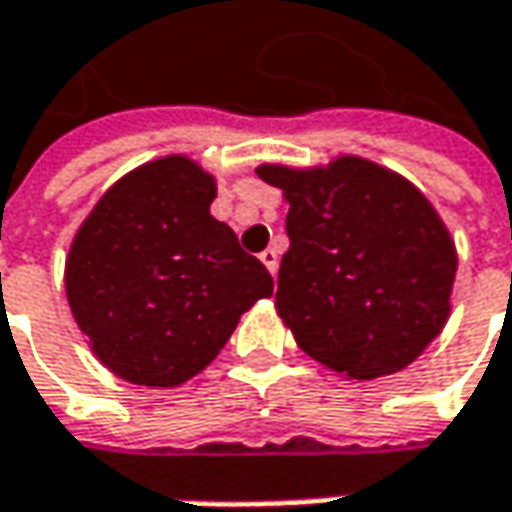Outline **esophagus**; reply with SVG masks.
Wrapping results in <instances>:
<instances>
[{"instance_id":"obj_1","label":"esophagus","mask_w":512,"mask_h":512,"mask_svg":"<svg viewBox=\"0 0 512 512\" xmlns=\"http://www.w3.org/2000/svg\"><path fill=\"white\" fill-rule=\"evenodd\" d=\"M259 259H262V265L270 270V273H276L279 270V253L273 250V247H268V250H262L259 253Z\"/></svg>"}]
</instances>
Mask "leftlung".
Here are the masks:
<instances>
[{"mask_svg": "<svg viewBox=\"0 0 512 512\" xmlns=\"http://www.w3.org/2000/svg\"><path fill=\"white\" fill-rule=\"evenodd\" d=\"M256 175L291 204L276 311L296 345L348 380L418 360L447 325L458 270L426 195L354 155L314 169L262 164Z\"/></svg>", "mask_w": 512, "mask_h": 512, "instance_id": "left-lung-1", "label": "left lung"}]
</instances>
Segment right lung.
Listing matches in <instances>:
<instances>
[{
  "label": "right lung",
  "instance_id": "right-lung-1",
  "mask_svg": "<svg viewBox=\"0 0 512 512\" xmlns=\"http://www.w3.org/2000/svg\"><path fill=\"white\" fill-rule=\"evenodd\" d=\"M213 198L210 172L167 155L109 187L71 242V314L94 357L135 386L187 383L273 294L265 265L210 216Z\"/></svg>",
  "mask_w": 512,
  "mask_h": 512
}]
</instances>
